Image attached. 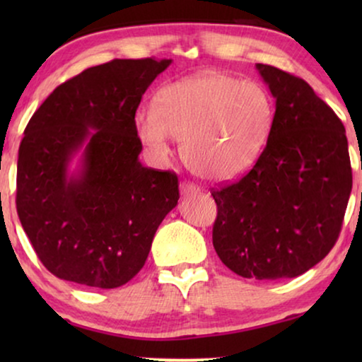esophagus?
I'll return each mask as SVG.
<instances>
[{
    "label": "esophagus",
    "instance_id": "34e87169",
    "mask_svg": "<svg viewBox=\"0 0 362 362\" xmlns=\"http://www.w3.org/2000/svg\"><path fill=\"white\" fill-rule=\"evenodd\" d=\"M180 191H181V196H185V197L196 196V194H199V192H201L199 186H196L194 182H186V181L181 182Z\"/></svg>",
    "mask_w": 362,
    "mask_h": 362
}]
</instances>
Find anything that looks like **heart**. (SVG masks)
<instances>
[{"instance_id":"b5f03b06","label":"heart","mask_w":362,"mask_h":362,"mask_svg":"<svg viewBox=\"0 0 362 362\" xmlns=\"http://www.w3.org/2000/svg\"><path fill=\"white\" fill-rule=\"evenodd\" d=\"M270 93L255 82L202 72L163 88L158 110L136 115L141 141L165 158L171 136L182 140V158L197 176L235 180L259 160L274 125Z\"/></svg>"}]
</instances>
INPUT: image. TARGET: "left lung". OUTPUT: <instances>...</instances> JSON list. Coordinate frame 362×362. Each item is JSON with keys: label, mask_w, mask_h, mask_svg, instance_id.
Wrapping results in <instances>:
<instances>
[{"label": "left lung", "mask_w": 362, "mask_h": 362, "mask_svg": "<svg viewBox=\"0 0 362 362\" xmlns=\"http://www.w3.org/2000/svg\"><path fill=\"white\" fill-rule=\"evenodd\" d=\"M275 98L274 125L254 168L212 191V244L244 279L305 274L338 240L353 171L344 125L303 78L257 64Z\"/></svg>", "instance_id": "left-lung-1"}]
</instances>
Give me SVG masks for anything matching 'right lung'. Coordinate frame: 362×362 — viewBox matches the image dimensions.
Instances as JSON below:
<instances>
[{
	"label": "right lung",
	"instance_id": "right-lung-1",
	"mask_svg": "<svg viewBox=\"0 0 362 362\" xmlns=\"http://www.w3.org/2000/svg\"><path fill=\"white\" fill-rule=\"evenodd\" d=\"M171 59H113L64 82L29 120L18 153L16 209L39 260L93 288L130 281L177 204V176L138 160L135 113ZM79 158V166L70 163Z\"/></svg>",
	"mask_w": 362,
	"mask_h": 362
}]
</instances>
